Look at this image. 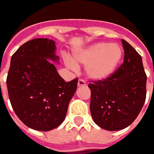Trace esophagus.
Segmentation results:
<instances>
[{"mask_svg": "<svg viewBox=\"0 0 154 154\" xmlns=\"http://www.w3.org/2000/svg\"><path fill=\"white\" fill-rule=\"evenodd\" d=\"M86 86V83L85 80H79V81H78V86Z\"/></svg>", "mask_w": 154, "mask_h": 154, "instance_id": "1", "label": "esophagus"}]
</instances>
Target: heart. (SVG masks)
<instances>
[{"label":"heart","mask_w":154,"mask_h":154,"mask_svg":"<svg viewBox=\"0 0 154 154\" xmlns=\"http://www.w3.org/2000/svg\"><path fill=\"white\" fill-rule=\"evenodd\" d=\"M122 57V50L117 44L97 43L76 51L74 62L67 60L70 68L84 65L86 76L92 80H103L114 74Z\"/></svg>","instance_id":"obj_1"}]
</instances>
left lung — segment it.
Listing matches in <instances>:
<instances>
[{
	"mask_svg": "<svg viewBox=\"0 0 154 154\" xmlns=\"http://www.w3.org/2000/svg\"><path fill=\"white\" fill-rule=\"evenodd\" d=\"M123 63L109 78L92 81L90 110L93 121L109 131L121 130L138 116L146 100V74L141 56L122 39Z\"/></svg>",
	"mask_w": 154,
	"mask_h": 154,
	"instance_id": "left-lung-1",
	"label": "left lung"
}]
</instances>
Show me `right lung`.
Segmentation results:
<instances>
[{
    "instance_id": "add662e5",
    "label": "right lung",
    "mask_w": 154,
    "mask_h": 154,
    "mask_svg": "<svg viewBox=\"0 0 154 154\" xmlns=\"http://www.w3.org/2000/svg\"><path fill=\"white\" fill-rule=\"evenodd\" d=\"M55 41L30 40L12 56L7 78L10 102L25 125L38 131H50L62 123L77 89L78 79L66 82L54 63Z\"/></svg>"
}]
</instances>
